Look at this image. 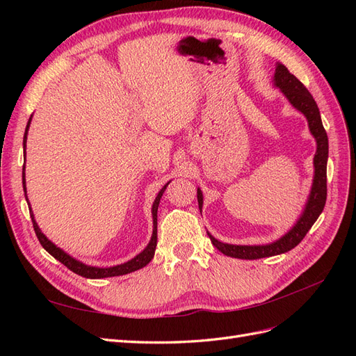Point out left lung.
I'll list each match as a JSON object with an SVG mask.
<instances>
[{
    "label": "left lung",
    "instance_id": "8db88e82",
    "mask_svg": "<svg viewBox=\"0 0 356 356\" xmlns=\"http://www.w3.org/2000/svg\"><path fill=\"white\" fill-rule=\"evenodd\" d=\"M275 86L282 90V93L286 96L288 101L293 104V106H296L298 111H301L306 115L310 132L316 139L318 148L314 159V165H315L314 186H312V191H310L305 212L301 213L297 224L285 236H282L281 239L273 243L254 245V246L229 245V243H222L217 241L211 233H208L212 245L217 248L218 251H221L224 255H229L233 258H242V260H257V258L273 257V255H279L293 250V248H296L301 241H303L306 233L318 220L321 212L324 211L325 200H327L328 136L324 126H322L318 105L314 99V96H312L309 90L305 88V84L301 83L296 75L291 74L282 63H277L276 67ZM197 202H199V208L202 209L203 196L199 188H197Z\"/></svg>",
    "mask_w": 356,
    "mask_h": 356
}]
</instances>
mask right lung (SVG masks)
<instances>
[{
  "label": "right lung",
  "instance_id": "right-lung-1",
  "mask_svg": "<svg viewBox=\"0 0 356 356\" xmlns=\"http://www.w3.org/2000/svg\"><path fill=\"white\" fill-rule=\"evenodd\" d=\"M29 123H31V117H29V122L26 124L25 129V135H24V149L26 147V135H28V129H29ZM22 182H24V191L26 193V186H25V165H24V177H22ZM169 184V182H168ZM168 184L159 191V195L153 203V224H154V229H153V236H152V241L147 245L145 250L138 254L135 258H132L131 261H127L124 264L120 266H114V267H106V268H101V267H92V266H86L80 261L75 260V258L70 257L67 252H63L60 248H58L55 243H51L44 234L41 233V230L38 229V225L34 220V215H32V211L29 208V213H31V218H32V225H34V230L37 238L41 243V246L44 248V250L59 260L63 266H67L70 270H72L74 273H77L83 277H89V279H101V277H111V276H122V275H127L131 272L139 270V268H143L144 266H147L149 261H152V258L154 257V251H156V246H157V209H159V202L163 196V193L168 187ZM28 200V199H26Z\"/></svg>",
  "mask_w": 356,
  "mask_h": 356
}]
</instances>
